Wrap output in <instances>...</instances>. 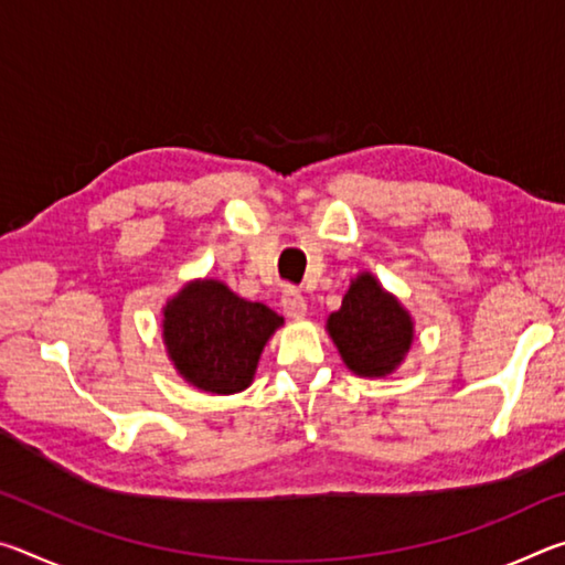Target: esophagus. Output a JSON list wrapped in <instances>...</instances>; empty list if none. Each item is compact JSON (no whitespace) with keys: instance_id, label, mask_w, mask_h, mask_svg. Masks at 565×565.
I'll list each match as a JSON object with an SVG mask.
<instances>
[{"instance_id":"1","label":"esophagus","mask_w":565,"mask_h":565,"mask_svg":"<svg viewBox=\"0 0 565 565\" xmlns=\"http://www.w3.org/2000/svg\"><path fill=\"white\" fill-rule=\"evenodd\" d=\"M281 306H284L286 317H291V319L306 317V299H303V294L296 289V286H286L281 294Z\"/></svg>"}]
</instances>
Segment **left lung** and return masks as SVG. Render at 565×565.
Instances as JSON below:
<instances>
[{
    "mask_svg": "<svg viewBox=\"0 0 565 565\" xmlns=\"http://www.w3.org/2000/svg\"><path fill=\"white\" fill-rule=\"evenodd\" d=\"M329 333L353 374L386 376L406 356L414 323L374 276L361 274L351 281L341 309L329 317Z\"/></svg>",
    "mask_w": 565,
    "mask_h": 565,
    "instance_id": "1",
    "label": "left lung"
}]
</instances>
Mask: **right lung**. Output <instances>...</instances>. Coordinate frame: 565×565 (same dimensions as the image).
Listing matches in <instances>:
<instances>
[{
    "label": "right lung",
    "mask_w": 565,
    "mask_h": 565,
    "mask_svg": "<svg viewBox=\"0 0 565 565\" xmlns=\"http://www.w3.org/2000/svg\"><path fill=\"white\" fill-rule=\"evenodd\" d=\"M284 319L269 306L238 299L222 281L189 284L164 309L169 356L189 384L236 394L252 384L264 343Z\"/></svg>",
    "instance_id": "add662e5"
}]
</instances>
